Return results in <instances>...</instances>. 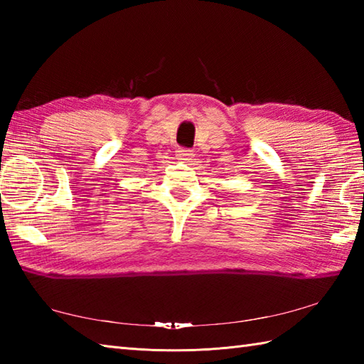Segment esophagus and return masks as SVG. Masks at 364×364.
I'll return each instance as SVG.
<instances>
[{
	"instance_id": "1",
	"label": "esophagus",
	"mask_w": 364,
	"mask_h": 364,
	"mask_svg": "<svg viewBox=\"0 0 364 364\" xmlns=\"http://www.w3.org/2000/svg\"><path fill=\"white\" fill-rule=\"evenodd\" d=\"M176 158L184 162H189L192 158H194V153H192L189 149H178L176 151Z\"/></svg>"
}]
</instances>
